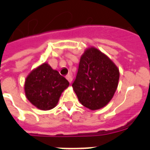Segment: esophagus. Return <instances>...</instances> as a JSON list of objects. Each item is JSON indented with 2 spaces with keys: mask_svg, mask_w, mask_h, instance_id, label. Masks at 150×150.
Listing matches in <instances>:
<instances>
[{
  "mask_svg": "<svg viewBox=\"0 0 150 150\" xmlns=\"http://www.w3.org/2000/svg\"><path fill=\"white\" fill-rule=\"evenodd\" d=\"M66 79H67V80H68V82H69V83H71V81H72V77H71V74H68V75H66Z\"/></svg>",
  "mask_w": 150,
  "mask_h": 150,
  "instance_id": "34e87169",
  "label": "esophagus"
}]
</instances>
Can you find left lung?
<instances>
[{
    "label": "left lung",
    "instance_id": "1",
    "mask_svg": "<svg viewBox=\"0 0 150 150\" xmlns=\"http://www.w3.org/2000/svg\"><path fill=\"white\" fill-rule=\"evenodd\" d=\"M117 67L95 47H89L81 56L74 91L84 107L95 110L105 107L114 96L118 85Z\"/></svg>",
    "mask_w": 150,
    "mask_h": 150
}]
</instances>
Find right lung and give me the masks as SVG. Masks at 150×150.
<instances>
[{
    "mask_svg": "<svg viewBox=\"0 0 150 150\" xmlns=\"http://www.w3.org/2000/svg\"><path fill=\"white\" fill-rule=\"evenodd\" d=\"M68 86L65 78L44 63L27 76L25 93L32 104L42 110H48L56 107L61 93Z\"/></svg>",
    "mask_w": 150,
    "mask_h": 150,
    "instance_id": "1",
    "label": "right lung"
}]
</instances>
